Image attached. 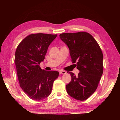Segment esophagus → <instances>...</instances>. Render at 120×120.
<instances>
[{
	"mask_svg": "<svg viewBox=\"0 0 120 120\" xmlns=\"http://www.w3.org/2000/svg\"><path fill=\"white\" fill-rule=\"evenodd\" d=\"M59 74L61 75H64L66 74V71H63V70H60L59 71Z\"/></svg>",
	"mask_w": 120,
	"mask_h": 120,
	"instance_id": "esophagus-1",
	"label": "esophagus"
}]
</instances>
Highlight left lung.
<instances>
[{"mask_svg": "<svg viewBox=\"0 0 120 120\" xmlns=\"http://www.w3.org/2000/svg\"><path fill=\"white\" fill-rule=\"evenodd\" d=\"M60 38L68 45L72 62L80 71L78 76L69 72L71 80L66 85L69 95L78 101L88 98L98 87L103 72V55L92 35L86 32L62 33Z\"/></svg>", "mask_w": 120, "mask_h": 120, "instance_id": "1", "label": "left lung"}]
</instances>
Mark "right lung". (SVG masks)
<instances>
[{"label": "right lung", "mask_w": 120, "mask_h": 120, "mask_svg": "<svg viewBox=\"0 0 120 120\" xmlns=\"http://www.w3.org/2000/svg\"><path fill=\"white\" fill-rule=\"evenodd\" d=\"M56 36L57 34H31L16 49L14 61L19 85L33 100L41 101L49 96L54 81L59 76L56 71L42 70L39 66Z\"/></svg>", "instance_id": "add662e5"}]
</instances>
